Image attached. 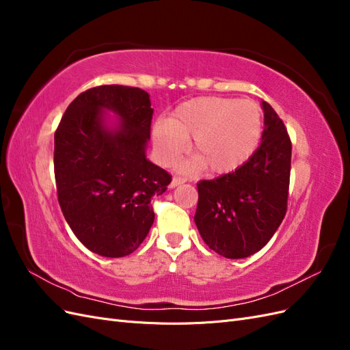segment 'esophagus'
Returning <instances> with one entry per match:
<instances>
[{"instance_id":"obj_1","label":"esophagus","mask_w":350,"mask_h":350,"mask_svg":"<svg viewBox=\"0 0 350 350\" xmlns=\"http://www.w3.org/2000/svg\"><path fill=\"white\" fill-rule=\"evenodd\" d=\"M187 181V179H184V178H178V176H175V178H172V181H171V188H175V187H178V185H181V184H184Z\"/></svg>"}]
</instances>
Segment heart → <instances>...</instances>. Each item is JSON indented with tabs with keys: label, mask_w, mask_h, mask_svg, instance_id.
Segmentation results:
<instances>
[{
	"label": "heart",
	"mask_w": 350,
	"mask_h": 350,
	"mask_svg": "<svg viewBox=\"0 0 350 350\" xmlns=\"http://www.w3.org/2000/svg\"><path fill=\"white\" fill-rule=\"evenodd\" d=\"M262 134V112L257 103L230 98L204 96L176 107L169 121L152 130L156 157L171 165L188 149L197 154L187 169L207 167L211 174H229L256 153Z\"/></svg>",
	"instance_id": "heart-1"
}]
</instances>
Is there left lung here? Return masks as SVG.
<instances>
[{
  "instance_id": "left-lung-1",
  "label": "left lung",
  "mask_w": 350,
  "mask_h": 350,
  "mask_svg": "<svg viewBox=\"0 0 350 350\" xmlns=\"http://www.w3.org/2000/svg\"><path fill=\"white\" fill-rule=\"evenodd\" d=\"M261 144L237 171L200 181L194 221L210 250L226 258L260 251L280 226L288 208L292 143L267 102Z\"/></svg>"
}]
</instances>
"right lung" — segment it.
I'll use <instances>...</instances> for the list:
<instances>
[{"label": "right lung", "instance_id": "right-lung-1", "mask_svg": "<svg viewBox=\"0 0 350 350\" xmlns=\"http://www.w3.org/2000/svg\"><path fill=\"white\" fill-rule=\"evenodd\" d=\"M149 93L108 84L80 93L55 131L54 171L67 224L102 257H125L153 225L152 197L172 178L146 157L153 109ZM107 111L117 116L112 123Z\"/></svg>", "mask_w": 350, "mask_h": 350}]
</instances>
